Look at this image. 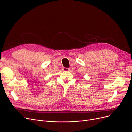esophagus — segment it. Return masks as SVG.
I'll list each match as a JSON object with an SVG mask.
<instances>
[{
  "label": "esophagus",
  "mask_w": 132,
  "mask_h": 132,
  "mask_svg": "<svg viewBox=\"0 0 132 132\" xmlns=\"http://www.w3.org/2000/svg\"><path fill=\"white\" fill-rule=\"evenodd\" d=\"M62 70L63 71H69L70 70V69L69 68H62Z\"/></svg>",
  "instance_id": "esophagus-1"
}]
</instances>
